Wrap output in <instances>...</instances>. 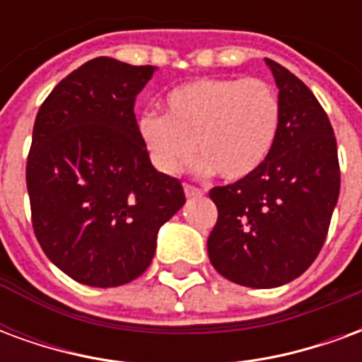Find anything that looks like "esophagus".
I'll list each match as a JSON object with an SVG mask.
<instances>
[{
	"label": "esophagus",
	"instance_id": "esophagus-1",
	"mask_svg": "<svg viewBox=\"0 0 362 362\" xmlns=\"http://www.w3.org/2000/svg\"><path fill=\"white\" fill-rule=\"evenodd\" d=\"M184 192H186V196L188 197H197L202 196L204 192L199 188H196V186H189V184H184Z\"/></svg>",
	"mask_w": 362,
	"mask_h": 362
}]
</instances>
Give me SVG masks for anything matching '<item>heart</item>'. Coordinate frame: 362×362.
<instances>
[{
  "label": "heart",
  "instance_id": "heart-1",
  "mask_svg": "<svg viewBox=\"0 0 362 362\" xmlns=\"http://www.w3.org/2000/svg\"><path fill=\"white\" fill-rule=\"evenodd\" d=\"M166 114L137 122L143 147L157 170L174 176L196 157L202 173L243 180L269 157L281 122L279 96L272 85L243 77H207L173 89Z\"/></svg>",
  "mask_w": 362,
  "mask_h": 362
}]
</instances>
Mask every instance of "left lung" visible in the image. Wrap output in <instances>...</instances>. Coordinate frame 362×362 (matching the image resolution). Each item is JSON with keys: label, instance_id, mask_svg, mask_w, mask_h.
Here are the masks:
<instances>
[{"label": "left lung", "instance_id": "obj_1", "mask_svg": "<svg viewBox=\"0 0 362 362\" xmlns=\"http://www.w3.org/2000/svg\"><path fill=\"white\" fill-rule=\"evenodd\" d=\"M279 89L281 122L256 173L209 192L217 223L207 238L213 267L252 288L303 275L324 246L339 197L337 143L327 114L298 77L266 58Z\"/></svg>", "mask_w": 362, "mask_h": 362}]
</instances>
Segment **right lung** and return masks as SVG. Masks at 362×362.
Segmentation results:
<instances>
[{
	"instance_id": "obj_1",
	"label": "right lung",
	"mask_w": 362,
	"mask_h": 362,
	"mask_svg": "<svg viewBox=\"0 0 362 362\" xmlns=\"http://www.w3.org/2000/svg\"><path fill=\"white\" fill-rule=\"evenodd\" d=\"M155 74L95 58L54 87L36 114L27 189L36 240L54 266L89 287L137 279L158 228L186 204L180 180L155 170L135 96Z\"/></svg>"
}]
</instances>
